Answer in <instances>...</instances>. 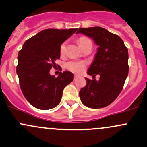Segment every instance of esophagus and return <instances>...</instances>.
<instances>
[{
  "mask_svg": "<svg viewBox=\"0 0 147 147\" xmlns=\"http://www.w3.org/2000/svg\"><path fill=\"white\" fill-rule=\"evenodd\" d=\"M78 77H79V76H78V75H75V76H74V80H76V79H77V78H78Z\"/></svg>",
  "mask_w": 147,
  "mask_h": 147,
  "instance_id": "esophagus-1",
  "label": "esophagus"
}]
</instances>
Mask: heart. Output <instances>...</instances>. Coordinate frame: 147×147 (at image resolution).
Here are the masks:
<instances>
[{
	"label": "heart",
	"mask_w": 147,
	"mask_h": 147,
	"mask_svg": "<svg viewBox=\"0 0 147 147\" xmlns=\"http://www.w3.org/2000/svg\"><path fill=\"white\" fill-rule=\"evenodd\" d=\"M89 41H90V40L89 38H86V37H81V38H79L78 44L80 45V48ZM65 44H63L61 46V48H60V52H61V53H63V52L65 51ZM65 67L69 71H72L73 72H77V73H80V72H82L84 69L85 64L83 62L81 61H69L67 63H66Z\"/></svg>",
	"instance_id": "b5f03b06"
}]
</instances>
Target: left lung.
Listing matches in <instances>:
<instances>
[{"mask_svg":"<svg viewBox=\"0 0 147 147\" xmlns=\"http://www.w3.org/2000/svg\"><path fill=\"white\" fill-rule=\"evenodd\" d=\"M90 37L98 46L95 58L87 71L99 80L85 78L86 84L80 91L84 106L101 109L111 104L121 92L128 75V50L118 35L101 27L80 28L76 34Z\"/></svg>","mask_w":147,"mask_h":147,"instance_id":"obj_1","label":"left lung"}]
</instances>
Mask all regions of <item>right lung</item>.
I'll return each mask as SVG.
<instances>
[{
	"label": "right lung",
	"mask_w": 147,
	"mask_h": 147,
	"mask_svg": "<svg viewBox=\"0 0 147 147\" xmlns=\"http://www.w3.org/2000/svg\"><path fill=\"white\" fill-rule=\"evenodd\" d=\"M78 29H47L29 38L18 53L17 74L23 95L36 109L48 110L58 106L64 88L74 78L68 71L55 78L49 72L58 65L61 45Z\"/></svg>",
	"instance_id": "obj_1"
}]
</instances>
